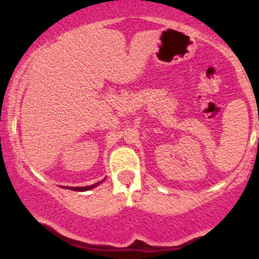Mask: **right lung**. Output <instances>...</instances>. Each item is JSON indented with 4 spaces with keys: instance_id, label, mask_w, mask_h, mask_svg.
Masks as SVG:
<instances>
[{
    "instance_id": "right-lung-1",
    "label": "right lung",
    "mask_w": 259,
    "mask_h": 259,
    "mask_svg": "<svg viewBox=\"0 0 259 259\" xmlns=\"http://www.w3.org/2000/svg\"><path fill=\"white\" fill-rule=\"evenodd\" d=\"M99 184H100V181H99V183L94 184V185H91V186H84V187H68V189H70V190H75V191H86V190H91V189H94V187L99 185Z\"/></svg>"
}]
</instances>
